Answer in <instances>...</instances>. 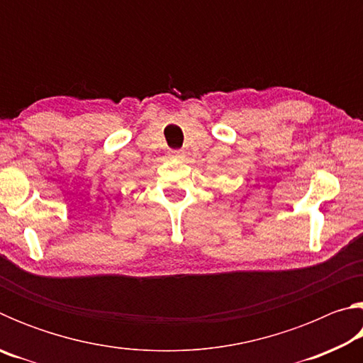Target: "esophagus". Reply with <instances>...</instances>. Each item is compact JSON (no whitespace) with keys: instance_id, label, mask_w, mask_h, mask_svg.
<instances>
[{"instance_id":"34e87169","label":"esophagus","mask_w":363,"mask_h":363,"mask_svg":"<svg viewBox=\"0 0 363 363\" xmlns=\"http://www.w3.org/2000/svg\"><path fill=\"white\" fill-rule=\"evenodd\" d=\"M169 158H181L182 157V150H169L168 152Z\"/></svg>"}]
</instances>
